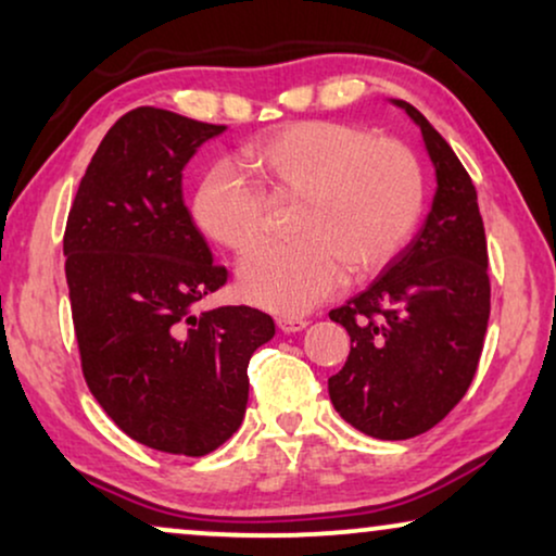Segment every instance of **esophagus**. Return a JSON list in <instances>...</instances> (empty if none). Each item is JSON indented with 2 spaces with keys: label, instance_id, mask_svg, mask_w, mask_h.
I'll return each mask as SVG.
<instances>
[{
  "label": "esophagus",
  "instance_id": "34e87169",
  "mask_svg": "<svg viewBox=\"0 0 556 556\" xmlns=\"http://www.w3.org/2000/svg\"><path fill=\"white\" fill-rule=\"evenodd\" d=\"M306 326H308L306 318H299V316H280L278 318V329L286 331V333L301 331V329H306Z\"/></svg>",
  "mask_w": 556,
  "mask_h": 556
}]
</instances>
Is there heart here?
Segmentation results:
<instances>
[{
  "instance_id": "b5f03b06",
  "label": "heart",
  "mask_w": 556,
  "mask_h": 556,
  "mask_svg": "<svg viewBox=\"0 0 556 556\" xmlns=\"http://www.w3.org/2000/svg\"><path fill=\"white\" fill-rule=\"evenodd\" d=\"M250 181L217 164L204 174L192 217L212 242L245 253L261 240L263 189L299 197L291 230L299 238L253 250L240 265V291L255 306L303 314L339 291L344 270L371 276L402 253L417 230L425 179L417 156L397 139H371L341 121H299L242 149Z\"/></svg>"
}]
</instances>
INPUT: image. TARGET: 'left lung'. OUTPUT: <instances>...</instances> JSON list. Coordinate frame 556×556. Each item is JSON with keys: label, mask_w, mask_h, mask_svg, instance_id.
Masks as SVG:
<instances>
[{"label": "left lung", "mask_w": 556, "mask_h": 556, "mask_svg": "<svg viewBox=\"0 0 556 556\" xmlns=\"http://www.w3.org/2000/svg\"><path fill=\"white\" fill-rule=\"evenodd\" d=\"M438 192L422 230L367 291L331 311L349 331L346 364L329 379L337 413L379 440L422 435L473 382L491 314L489 250L466 166L415 105Z\"/></svg>", "instance_id": "left-lung-1"}]
</instances>
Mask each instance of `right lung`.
Instances as JSON below:
<instances>
[{"mask_svg":"<svg viewBox=\"0 0 556 556\" xmlns=\"http://www.w3.org/2000/svg\"><path fill=\"white\" fill-rule=\"evenodd\" d=\"M225 126L141 105L90 159L63 253L88 390L136 443L200 458L240 428L248 362L276 324L250 306L194 316L227 283L181 197V169Z\"/></svg>","mask_w":556,"mask_h":556,"instance_id":"obj_1","label":"right lung"}]
</instances>
